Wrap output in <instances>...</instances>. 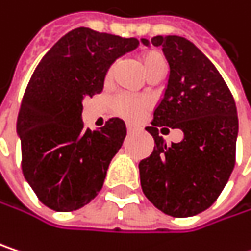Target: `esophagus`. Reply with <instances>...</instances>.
<instances>
[{
	"label": "esophagus",
	"mask_w": 251,
	"mask_h": 251,
	"mask_svg": "<svg viewBox=\"0 0 251 251\" xmlns=\"http://www.w3.org/2000/svg\"><path fill=\"white\" fill-rule=\"evenodd\" d=\"M126 130H127V133H133V132L136 130V127H135V126L127 125L126 126Z\"/></svg>",
	"instance_id": "esophagus-1"
}]
</instances>
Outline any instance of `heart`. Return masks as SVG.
<instances>
[{
    "instance_id": "obj_1",
    "label": "heart",
    "mask_w": 251,
    "mask_h": 251,
    "mask_svg": "<svg viewBox=\"0 0 251 251\" xmlns=\"http://www.w3.org/2000/svg\"><path fill=\"white\" fill-rule=\"evenodd\" d=\"M139 64L148 79L152 76H156V75H165V72H167V58L159 50H155V49L142 51L139 54ZM113 70H115V64H112L106 73L107 81L112 79ZM113 104H115V110L122 118L133 122V121H138L145 110H148L151 103L147 98L124 95V96L116 98Z\"/></svg>"
}]
</instances>
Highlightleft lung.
Masks as SVG:
<instances>
[{"instance_id": "8db88e82", "label": "left lung", "mask_w": 251, "mask_h": 251, "mask_svg": "<svg viewBox=\"0 0 251 251\" xmlns=\"http://www.w3.org/2000/svg\"><path fill=\"white\" fill-rule=\"evenodd\" d=\"M148 46L149 41L142 38ZM170 64V77L153 112L155 147L139 162L142 191L162 213L191 217L214 204L236 164L239 133L233 95L216 66L193 43L179 35H156ZM159 126L181 128L184 139L167 146Z\"/></svg>"}]
</instances>
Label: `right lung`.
<instances>
[{"label": "right lung", "mask_w": 251, "mask_h": 251, "mask_svg": "<svg viewBox=\"0 0 251 251\" xmlns=\"http://www.w3.org/2000/svg\"><path fill=\"white\" fill-rule=\"evenodd\" d=\"M138 44L136 38L79 27L38 63L21 102L17 133L24 178L49 208L79 210L102 190L126 126L112 118L100 130L84 129L83 99L100 93L112 63Z\"/></svg>", "instance_id": "add662e5"}]
</instances>
